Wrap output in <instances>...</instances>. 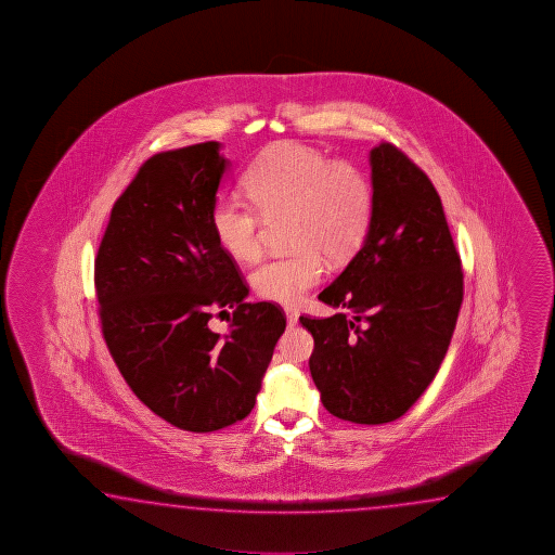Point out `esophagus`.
I'll return each mask as SVG.
<instances>
[{
  "mask_svg": "<svg viewBox=\"0 0 555 555\" xmlns=\"http://www.w3.org/2000/svg\"><path fill=\"white\" fill-rule=\"evenodd\" d=\"M285 317H287V326H289V328H293V326H297V322H299V314H297L295 310H285Z\"/></svg>",
  "mask_w": 555,
  "mask_h": 555,
  "instance_id": "34e87169",
  "label": "esophagus"
}]
</instances>
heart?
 Here are the masks:
<instances>
[{
  "label": "heart",
  "instance_id": "1",
  "mask_svg": "<svg viewBox=\"0 0 555 555\" xmlns=\"http://www.w3.org/2000/svg\"><path fill=\"white\" fill-rule=\"evenodd\" d=\"M245 192L263 219L289 216L295 254L268 260L253 273L256 293L283 307L299 305L322 280V258L351 260L373 221V186L365 175L301 143H280L258 155L245 172ZM211 227L231 258L254 262L260 256V219L250 207L219 197Z\"/></svg>",
  "mask_w": 555,
  "mask_h": 555
}]
</instances>
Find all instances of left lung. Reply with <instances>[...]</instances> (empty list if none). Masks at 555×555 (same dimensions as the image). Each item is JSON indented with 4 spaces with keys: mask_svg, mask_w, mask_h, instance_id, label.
Returning a JSON list of instances; mask_svg holds the SVG:
<instances>
[{
    "mask_svg": "<svg viewBox=\"0 0 555 555\" xmlns=\"http://www.w3.org/2000/svg\"><path fill=\"white\" fill-rule=\"evenodd\" d=\"M369 165L365 243L319 295L339 312L299 320L314 338L310 375L324 408L376 425L402 417L437 375L461 310L462 268L427 175L385 141Z\"/></svg>",
    "mask_w": 555,
    "mask_h": 555,
    "instance_id": "left-lung-1",
    "label": "left lung"
}]
</instances>
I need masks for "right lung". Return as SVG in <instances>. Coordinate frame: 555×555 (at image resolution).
<instances>
[{
	"instance_id": "1",
	"label": "right lung",
	"mask_w": 555,
	"mask_h": 555,
	"mask_svg": "<svg viewBox=\"0 0 555 555\" xmlns=\"http://www.w3.org/2000/svg\"><path fill=\"white\" fill-rule=\"evenodd\" d=\"M231 160L207 141L143 163L116 199L94 260L106 346L133 395L170 425L209 433L245 420L285 317L246 302L211 207ZM234 309L225 335L206 322Z\"/></svg>"
}]
</instances>
